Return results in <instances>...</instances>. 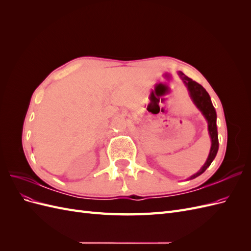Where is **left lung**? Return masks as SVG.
<instances>
[{
  "instance_id": "8db88e82",
  "label": "left lung",
  "mask_w": 251,
  "mask_h": 251,
  "mask_svg": "<svg viewBox=\"0 0 251 251\" xmlns=\"http://www.w3.org/2000/svg\"><path fill=\"white\" fill-rule=\"evenodd\" d=\"M179 76L182 80H183L185 86L187 87L189 95H191L194 103L197 105V108L202 112L205 119L207 120L208 133L211 139V147H210V151H209L207 160L204 163V165L198 173H196L192 177L188 178L189 180H192L200 176L201 174H203L205 171H206V169L211 164L212 160H214L218 153L219 140H218V131H217V113L214 105L211 103L209 94L206 92V90H205L201 85H199L198 82H196L193 79L185 76L182 72H179Z\"/></svg>"
}]
</instances>
